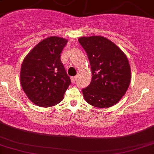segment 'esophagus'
<instances>
[{
    "label": "esophagus",
    "mask_w": 154,
    "mask_h": 154,
    "mask_svg": "<svg viewBox=\"0 0 154 154\" xmlns=\"http://www.w3.org/2000/svg\"><path fill=\"white\" fill-rule=\"evenodd\" d=\"M77 76H74V77H71V81H72V83H74V82H75V81L77 80Z\"/></svg>",
    "instance_id": "esophagus-1"
}]
</instances>
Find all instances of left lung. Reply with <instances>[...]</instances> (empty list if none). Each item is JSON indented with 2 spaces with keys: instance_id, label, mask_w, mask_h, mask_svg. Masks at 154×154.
Returning <instances> with one entry per match:
<instances>
[{
  "instance_id": "obj_1",
  "label": "left lung",
  "mask_w": 154,
  "mask_h": 154,
  "mask_svg": "<svg viewBox=\"0 0 154 154\" xmlns=\"http://www.w3.org/2000/svg\"><path fill=\"white\" fill-rule=\"evenodd\" d=\"M78 41L87 53L92 72L91 84L82 90L84 99L94 107H112L129 86L131 75L127 57L104 36H82Z\"/></svg>"
}]
</instances>
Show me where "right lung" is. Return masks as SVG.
<instances>
[{
    "label": "right lung",
    "mask_w": 154,
    "mask_h": 154,
    "mask_svg": "<svg viewBox=\"0 0 154 154\" xmlns=\"http://www.w3.org/2000/svg\"><path fill=\"white\" fill-rule=\"evenodd\" d=\"M68 40L52 36L33 47L25 57L20 69V83L30 102L50 107L63 100L71 84L60 54Z\"/></svg>",
    "instance_id": "add662e5"
}]
</instances>
